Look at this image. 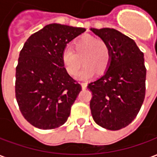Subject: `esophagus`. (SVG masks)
Returning a JSON list of instances; mask_svg holds the SVG:
<instances>
[{
	"label": "esophagus",
	"mask_w": 157,
	"mask_h": 157,
	"mask_svg": "<svg viewBox=\"0 0 157 157\" xmlns=\"http://www.w3.org/2000/svg\"><path fill=\"white\" fill-rule=\"evenodd\" d=\"M86 86H87V84H86V82H82V89H86Z\"/></svg>",
	"instance_id": "esophagus-1"
}]
</instances>
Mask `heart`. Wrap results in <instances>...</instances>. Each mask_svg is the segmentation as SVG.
I'll return each instance as SVG.
<instances>
[{"instance_id": "heart-1", "label": "heart", "mask_w": 157, "mask_h": 157, "mask_svg": "<svg viewBox=\"0 0 157 157\" xmlns=\"http://www.w3.org/2000/svg\"><path fill=\"white\" fill-rule=\"evenodd\" d=\"M73 50L65 48L62 52L61 60L70 75H75L82 63L84 66L78 74L79 80H88L97 71L103 73L111 61V49L103 39L92 35L82 36L73 44Z\"/></svg>"}]
</instances>
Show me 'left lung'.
Returning <instances> with one entry per match:
<instances>
[{"label": "left lung", "mask_w": 157, "mask_h": 157, "mask_svg": "<svg viewBox=\"0 0 157 157\" xmlns=\"http://www.w3.org/2000/svg\"><path fill=\"white\" fill-rule=\"evenodd\" d=\"M91 31L107 42L111 49V61L105 73L87 86L92 94V118L102 128L118 130L135 119L145 99L144 54L133 39L116 29Z\"/></svg>", "instance_id": "left-lung-1"}]
</instances>
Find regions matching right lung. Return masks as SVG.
Masks as SVG:
<instances>
[{
    "mask_svg": "<svg viewBox=\"0 0 157 157\" xmlns=\"http://www.w3.org/2000/svg\"><path fill=\"white\" fill-rule=\"evenodd\" d=\"M85 31L51 23L23 45L16 68V99L22 116L36 128L53 129L67 121L82 86L66 72L61 55Z\"/></svg>",
    "mask_w": 157,
    "mask_h": 157,
    "instance_id": "obj_1",
    "label": "right lung"
}]
</instances>
